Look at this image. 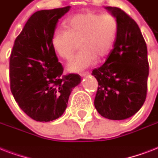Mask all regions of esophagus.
Masks as SVG:
<instances>
[{
    "label": "esophagus",
    "instance_id": "obj_1",
    "mask_svg": "<svg viewBox=\"0 0 158 158\" xmlns=\"http://www.w3.org/2000/svg\"><path fill=\"white\" fill-rule=\"evenodd\" d=\"M89 72H83V73H81V74H80V76L85 77V76H87V75H89Z\"/></svg>",
    "mask_w": 158,
    "mask_h": 158
}]
</instances>
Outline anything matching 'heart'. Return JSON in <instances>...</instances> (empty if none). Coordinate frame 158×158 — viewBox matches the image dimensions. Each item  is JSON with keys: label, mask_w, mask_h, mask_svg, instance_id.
<instances>
[{"label": "heart", "mask_w": 158, "mask_h": 158, "mask_svg": "<svg viewBox=\"0 0 158 158\" xmlns=\"http://www.w3.org/2000/svg\"><path fill=\"white\" fill-rule=\"evenodd\" d=\"M66 30L58 29L52 38L53 50L68 60L80 43L81 52L68 63L70 72H79L96 63L97 56L110 54L117 38L119 24L115 16L95 12L78 14L64 21Z\"/></svg>", "instance_id": "obj_1"}]
</instances>
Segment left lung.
I'll return each mask as SVG.
<instances>
[{
	"instance_id": "obj_1",
	"label": "left lung",
	"mask_w": 158,
	"mask_h": 158,
	"mask_svg": "<svg viewBox=\"0 0 158 158\" xmlns=\"http://www.w3.org/2000/svg\"><path fill=\"white\" fill-rule=\"evenodd\" d=\"M105 9L116 18L119 30L107 60L92 73L98 82L94 106L106 119L125 120L137 113L146 99L147 45L139 25L127 14L117 7Z\"/></svg>"
}]
</instances>
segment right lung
Instances as JSON below:
<instances>
[{
    "label": "right lung",
    "mask_w": 158,
    "mask_h": 158,
    "mask_svg": "<svg viewBox=\"0 0 158 158\" xmlns=\"http://www.w3.org/2000/svg\"><path fill=\"white\" fill-rule=\"evenodd\" d=\"M70 10H38L31 15L16 38L10 59V89L16 102L37 121L60 117L73 89L81 82L79 74L62 75L52 45L57 22Z\"/></svg>",
    "instance_id": "obj_1"
}]
</instances>
